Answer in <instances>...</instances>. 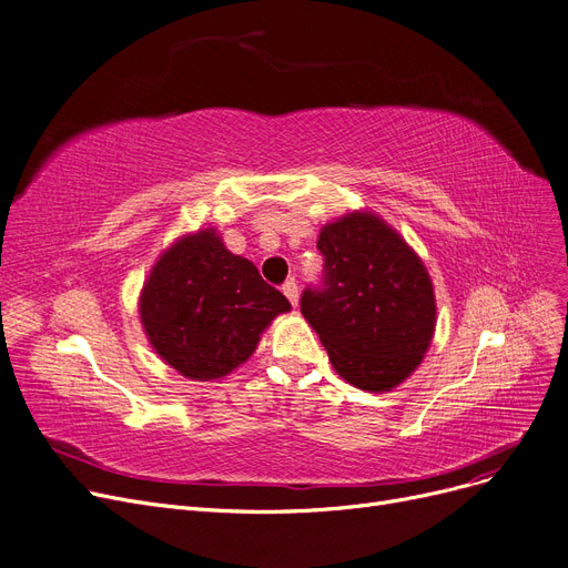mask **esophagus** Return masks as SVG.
Returning <instances> with one entry per match:
<instances>
[{
  "mask_svg": "<svg viewBox=\"0 0 568 568\" xmlns=\"http://www.w3.org/2000/svg\"><path fill=\"white\" fill-rule=\"evenodd\" d=\"M282 293H284V296L288 298V303H291L293 307L298 305V284H296V282H293V280H286V282L282 284Z\"/></svg>",
  "mask_w": 568,
  "mask_h": 568,
  "instance_id": "1",
  "label": "esophagus"
}]
</instances>
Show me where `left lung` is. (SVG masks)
Listing matches in <instances>:
<instances>
[{
    "label": "left lung",
    "mask_w": 568,
    "mask_h": 568,
    "mask_svg": "<svg viewBox=\"0 0 568 568\" xmlns=\"http://www.w3.org/2000/svg\"><path fill=\"white\" fill-rule=\"evenodd\" d=\"M322 282L301 312L333 368L366 392H389L410 375L436 328L428 272L396 231L373 214H347L316 240Z\"/></svg>",
    "instance_id": "1"
}]
</instances>
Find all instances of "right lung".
<instances>
[{
  "instance_id": "add662e5",
  "label": "right lung",
  "mask_w": 568,
  "mask_h": 568,
  "mask_svg": "<svg viewBox=\"0 0 568 568\" xmlns=\"http://www.w3.org/2000/svg\"><path fill=\"white\" fill-rule=\"evenodd\" d=\"M284 293L254 263L231 254L214 231L179 240L144 284L140 312L153 349L189 379L229 375L254 354Z\"/></svg>"
}]
</instances>
